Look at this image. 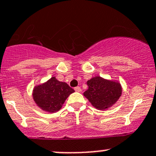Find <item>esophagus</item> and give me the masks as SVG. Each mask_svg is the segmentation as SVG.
<instances>
[{"label":"esophagus","mask_w":156,"mask_h":156,"mask_svg":"<svg viewBox=\"0 0 156 156\" xmlns=\"http://www.w3.org/2000/svg\"><path fill=\"white\" fill-rule=\"evenodd\" d=\"M75 91H77V92H81V87H75Z\"/></svg>","instance_id":"obj_1"}]
</instances>
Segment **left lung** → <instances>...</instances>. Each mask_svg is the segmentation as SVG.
<instances>
[{"mask_svg":"<svg viewBox=\"0 0 156 156\" xmlns=\"http://www.w3.org/2000/svg\"><path fill=\"white\" fill-rule=\"evenodd\" d=\"M87 84L88 89L84 92V96L98 110H104L111 107L122 94L121 84L116 80L96 76L88 80Z\"/></svg>","mask_w":156,"mask_h":156,"instance_id":"obj_1","label":"left lung"}]
</instances>
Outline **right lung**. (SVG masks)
Segmentation results:
<instances>
[{
    "label": "right lung",
    "instance_id": "right-lung-1",
    "mask_svg": "<svg viewBox=\"0 0 156 156\" xmlns=\"http://www.w3.org/2000/svg\"><path fill=\"white\" fill-rule=\"evenodd\" d=\"M75 90L66 82L52 77L45 83L35 86L33 98L36 105L43 111L55 113L62 107L68 97Z\"/></svg>",
    "mask_w": 156,
    "mask_h": 156
}]
</instances>
